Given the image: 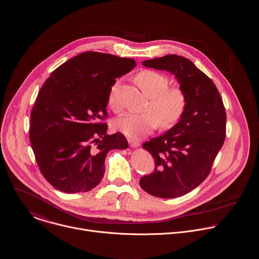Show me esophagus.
Returning <instances> with one entry per match:
<instances>
[{
  "instance_id": "esophagus-1",
  "label": "esophagus",
  "mask_w": 259,
  "mask_h": 259,
  "mask_svg": "<svg viewBox=\"0 0 259 259\" xmlns=\"http://www.w3.org/2000/svg\"><path fill=\"white\" fill-rule=\"evenodd\" d=\"M128 144L131 148H139L141 147V143L138 141H134V140H128Z\"/></svg>"
}]
</instances>
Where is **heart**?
I'll list each match as a JSON object with an SVG mask.
<instances>
[{"label": "heart", "mask_w": 259, "mask_h": 259, "mask_svg": "<svg viewBox=\"0 0 259 259\" xmlns=\"http://www.w3.org/2000/svg\"><path fill=\"white\" fill-rule=\"evenodd\" d=\"M136 80L148 96V111L143 113L123 112L112 121L113 130L130 137L141 138L151 133L158 124L167 128L178 122L183 116L187 99L180 88H168L169 79L157 72L146 70L137 74ZM118 81L111 87L108 104L112 111L120 110L118 100Z\"/></svg>", "instance_id": "b5f03b06"}]
</instances>
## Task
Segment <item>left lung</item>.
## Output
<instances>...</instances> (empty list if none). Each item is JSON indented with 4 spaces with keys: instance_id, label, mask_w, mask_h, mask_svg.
<instances>
[{
    "instance_id": "obj_1",
    "label": "left lung",
    "mask_w": 259,
    "mask_h": 259,
    "mask_svg": "<svg viewBox=\"0 0 259 259\" xmlns=\"http://www.w3.org/2000/svg\"><path fill=\"white\" fill-rule=\"evenodd\" d=\"M143 65L175 74L187 105L176 125L143 145L152 155L155 167L141 179L140 185L156 197H179L209 175L225 140V109L213 81L188 59L167 55Z\"/></svg>"
}]
</instances>
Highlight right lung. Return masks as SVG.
Masks as SVG:
<instances>
[{"label":"right lung","mask_w":259,"mask_h":259,"mask_svg":"<svg viewBox=\"0 0 259 259\" xmlns=\"http://www.w3.org/2000/svg\"><path fill=\"white\" fill-rule=\"evenodd\" d=\"M134 59L85 52L57 68L38 92L31 112L30 142L44 178L55 188L93 189L105 174L111 149L128 147L120 133L108 135V97L115 78L131 72Z\"/></svg>","instance_id":"1"}]
</instances>
